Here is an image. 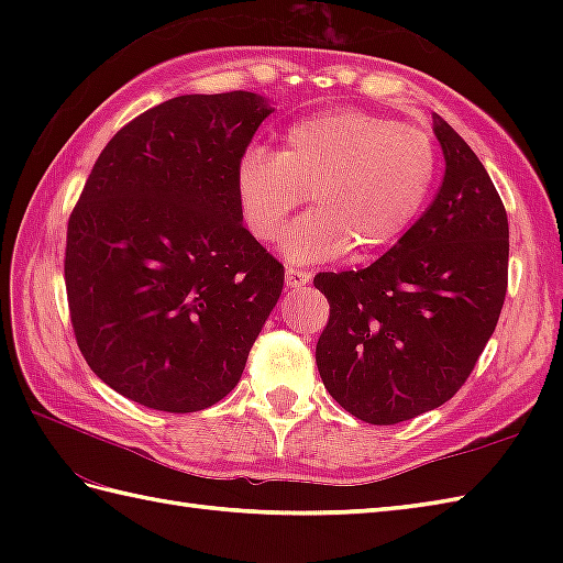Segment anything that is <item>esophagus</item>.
Segmentation results:
<instances>
[{
    "mask_svg": "<svg viewBox=\"0 0 563 563\" xmlns=\"http://www.w3.org/2000/svg\"><path fill=\"white\" fill-rule=\"evenodd\" d=\"M285 280H288L290 288L300 290V288H305L309 280H312V273L302 271V268H288V271H285Z\"/></svg>",
    "mask_w": 563,
    "mask_h": 563,
    "instance_id": "obj_1",
    "label": "esophagus"
}]
</instances>
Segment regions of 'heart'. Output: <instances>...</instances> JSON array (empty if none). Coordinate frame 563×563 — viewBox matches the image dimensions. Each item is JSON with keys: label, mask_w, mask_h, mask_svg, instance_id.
Returning a JSON list of instances; mask_svg holds the SVG:
<instances>
[{"label": "heart", "mask_w": 563, "mask_h": 563, "mask_svg": "<svg viewBox=\"0 0 563 563\" xmlns=\"http://www.w3.org/2000/svg\"><path fill=\"white\" fill-rule=\"evenodd\" d=\"M435 176L438 150L426 130L339 109L290 125L278 154L246 150L234 188L249 232L261 242H273L312 194L314 210L283 236L288 261H331L349 251L365 261L411 230Z\"/></svg>", "instance_id": "obj_1"}]
</instances>
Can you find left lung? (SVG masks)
<instances>
[{"mask_svg":"<svg viewBox=\"0 0 563 563\" xmlns=\"http://www.w3.org/2000/svg\"><path fill=\"white\" fill-rule=\"evenodd\" d=\"M445 154L435 200L373 266L317 273L329 321L317 367L345 411L394 426L450 401L472 375L508 290V214L484 164L433 115Z\"/></svg>","mask_w":563,"mask_h":563,"instance_id":"obj_1","label":"left lung"}]
</instances>
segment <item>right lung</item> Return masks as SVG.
Masks as SVG:
<instances>
[{
  "label": "right lung",
  "instance_id": "add662e5",
  "mask_svg": "<svg viewBox=\"0 0 563 563\" xmlns=\"http://www.w3.org/2000/svg\"><path fill=\"white\" fill-rule=\"evenodd\" d=\"M271 109L251 91L188 93L111 137L67 222L75 341L106 385L194 413L234 389L283 290L242 224L234 176Z\"/></svg>",
  "mask_w": 563,
  "mask_h": 563
}]
</instances>
